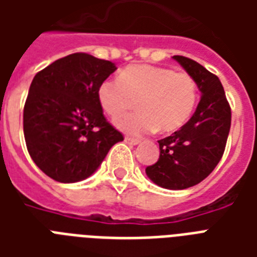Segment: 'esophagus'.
<instances>
[{
	"mask_svg": "<svg viewBox=\"0 0 257 257\" xmlns=\"http://www.w3.org/2000/svg\"><path fill=\"white\" fill-rule=\"evenodd\" d=\"M124 141L129 145H137L139 143H140V140H139V139H132V137H128V136L125 137Z\"/></svg>",
	"mask_w": 257,
	"mask_h": 257,
	"instance_id": "obj_1",
	"label": "esophagus"
}]
</instances>
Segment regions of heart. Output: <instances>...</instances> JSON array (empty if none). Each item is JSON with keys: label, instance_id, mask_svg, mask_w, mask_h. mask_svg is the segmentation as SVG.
<instances>
[{"label": "heart", "instance_id": "1", "mask_svg": "<svg viewBox=\"0 0 257 257\" xmlns=\"http://www.w3.org/2000/svg\"><path fill=\"white\" fill-rule=\"evenodd\" d=\"M98 101L104 112L118 117L135 108L140 113L116 120V126L128 133L175 132L183 126L197 102V85L192 76L169 68L129 66L120 77L106 78L98 86Z\"/></svg>", "mask_w": 257, "mask_h": 257}]
</instances>
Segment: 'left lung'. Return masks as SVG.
Masks as SVG:
<instances>
[{"instance_id": "left-lung-1", "label": "left lung", "mask_w": 257, "mask_h": 257, "mask_svg": "<svg viewBox=\"0 0 257 257\" xmlns=\"http://www.w3.org/2000/svg\"><path fill=\"white\" fill-rule=\"evenodd\" d=\"M173 60L193 77L201 97L187 124L159 140L160 157L145 172L159 187L177 191L203 181L219 164L231 128V108L217 76L191 58Z\"/></svg>"}]
</instances>
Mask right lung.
I'll use <instances>...</instances> for the list:
<instances>
[{
	"instance_id": "add662e5",
	"label": "right lung",
	"mask_w": 257,
	"mask_h": 257,
	"mask_svg": "<svg viewBox=\"0 0 257 257\" xmlns=\"http://www.w3.org/2000/svg\"><path fill=\"white\" fill-rule=\"evenodd\" d=\"M116 69L110 61L73 53L34 76L24 106V135L32 160L50 179H88L124 140L104 117L97 94Z\"/></svg>"
}]
</instances>
